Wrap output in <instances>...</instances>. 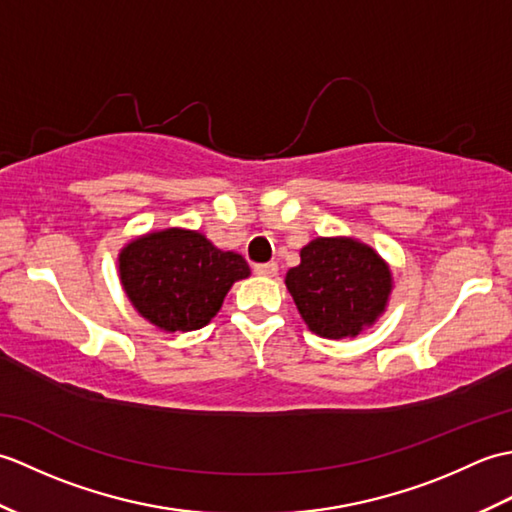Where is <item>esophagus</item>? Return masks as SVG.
I'll return each instance as SVG.
<instances>
[{"instance_id":"obj_1","label":"esophagus","mask_w":512,"mask_h":512,"mask_svg":"<svg viewBox=\"0 0 512 512\" xmlns=\"http://www.w3.org/2000/svg\"><path fill=\"white\" fill-rule=\"evenodd\" d=\"M253 270H255V275H259V277H275L279 268H277L275 262H268V264H257Z\"/></svg>"}]
</instances>
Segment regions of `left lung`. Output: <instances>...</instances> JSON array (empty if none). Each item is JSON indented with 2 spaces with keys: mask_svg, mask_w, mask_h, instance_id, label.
Returning a JSON list of instances; mask_svg holds the SVG:
<instances>
[{
  "mask_svg": "<svg viewBox=\"0 0 512 512\" xmlns=\"http://www.w3.org/2000/svg\"><path fill=\"white\" fill-rule=\"evenodd\" d=\"M286 288L308 330L323 339H354L383 317L394 275L376 250L356 237H317L301 248Z\"/></svg>",
  "mask_w": 512,
  "mask_h": 512,
  "instance_id": "left-lung-1",
  "label": "left lung"
}]
</instances>
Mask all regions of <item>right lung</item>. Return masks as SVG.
Segmentation results:
<instances>
[{
    "mask_svg": "<svg viewBox=\"0 0 512 512\" xmlns=\"http://www.w3.org/2000/svg\"><path fill=\"white\" fill-rule=\"evenodd\" d=\"M248 275L242 255L180 226L138 235L118 253V279L129 303L162 332L204 328L235 281Z\"/></svg>",
    "mask_w": 512,
    "mask_h": 512,
    "instance_id": "1",
    "label": "right lung"
}]
</instances>
